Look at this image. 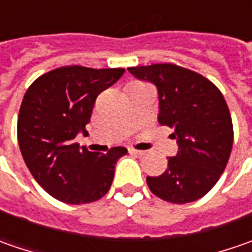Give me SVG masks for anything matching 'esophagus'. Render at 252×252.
Wrapping results in <instances>:
<instances>
[{"mask_svg":"<svg viewBox=\"0 0 252 252\" xmlns=\"http://www.w3.org/2000/svg\"><path fill=\"white\" fill-rule=\"evenodd\" d=\"M129 153H130V154H134V156H144V154H146L144 151L136 150V149H129Z\"/></svg>","mask_w":252,"mask_h":252,"instance_id":"obj_1","label":"esophagus"}]
</instances>
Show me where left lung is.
<instances>
[{"mask_svg": "<svg viewBox=\"0 0 252 252\" xmlns=\"http://www.w3.org/2000/svg\"><path fill=\"white\" fill-rule=\"evenodd\" d=\"M130 74L150 81L158 91V122L174 129L175 157L158 177H147L150 190L171 203H189L205 196L223 174L233 147V122L219 88L177 64L129 67Z\"/></svg>", "mask_w": 252, "mask_h": 252, "instance_id": "1", "label": "left lung"}]
</instances>
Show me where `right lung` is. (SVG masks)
I'll use <instances>...</instances> for the list:
<instances>
[{"instance_id": "right-lung-1", "label": "right lung", "mask_w": 252, "mask_h": 252, "mask_svg": "<svg viewBox=\"0 0 252 252\" xmlns=\"http://www.w3.org/2000/svg\"><path fill=\"white\" fill-rule=\"evenodd\" d=\"M125 68L65 65L40 75L28 88L18 116V143L36 182L57 200L91 203L108 193L125 147L88 151L74 139L87 133L96 96Z\"/></svg>"}]
</instances>
